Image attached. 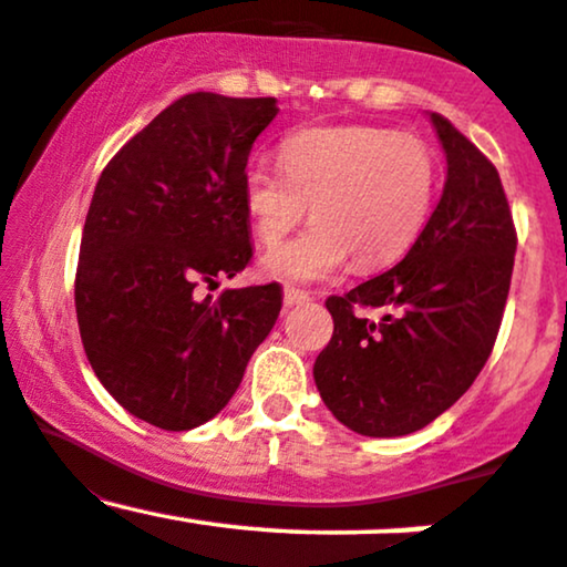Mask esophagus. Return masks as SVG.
Masks as SVG:
<instances>
[{
	"label": "esophagus",
	"instance_id": "esophagus-1",
	"mask_svg": "<svg viewBox=\"0 0 567 567\" xmlns=\"http://www.w3.org/2000/svg\"><path fill=\"white\" fill-rule=\"evenodd\" d=\"M285 306H288V309H292V306H303V303H309V292H303V290H296V288H285Z\"/></svg>",
	"mask_w": 567,
	"mask_h": 567
}]
</instances>
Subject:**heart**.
Segmentation results:
<instances>
[{
    "instance_id": "obj_1",
    "label": "heart",
    "mask_w": 567,
    "mask_h": 567,
    "mask_svg": "<svg viewBox=\"0 0 567 567\" xmlns=\"http://www.w3.org/2000/svg\"><path fill=\"white\" fill-rule=\"evenodd\" d=\"M437 157L424 141L381 127H315L282 143V171L264 162L243 175L256 237L277 245L311 205L315 224L261 258V275L306 285L336 277L349 258L381 269L410 250L432 216Z\"/></svg>"
}]
</instances>
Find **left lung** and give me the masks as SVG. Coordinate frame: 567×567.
<instances>
[{
	"label": "left lung",
	"mask_w": 567,
	"mask_h": 567,
	"mask_svg": "<svg viewBox=\"0 0 567 567\" xmlns=\"http://www.w3.org/2000/svg\"><path fill=\"white\" fill-rule=\"evenodd\" d=\"M445 152V188L400 264L324 301L333 338L315 362L330 413L365 437L432 424L472 386L509 296L514 224L496 167L445 116L429 114ZM383 308L373 323L355 315Z\"/></svg>",
	"instance_id": "1"
}]
</instances>
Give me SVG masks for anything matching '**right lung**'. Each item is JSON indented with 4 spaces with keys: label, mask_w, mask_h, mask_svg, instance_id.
I'll use <instances>...</instances> for the list:
<instances>
[{
    "label": "right lung",
    "mask_w": 567,
    "mask_h": 567,
    "mask_svg": "<svg viewBox=\"0 0 567 567\" xmlns=\"http://www.w3.org/2000/svg\"><path fill=\"white\" fill-rule=\"evenodd\" d=\"M275 97L188 93L109 162L84 218L76 322L97 381L146 424L218 415L282 309L277 282L197 296L252 256L243 175Z\"/></svg>",
    "instance_id": "obj_1"
}]
</instances>
